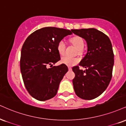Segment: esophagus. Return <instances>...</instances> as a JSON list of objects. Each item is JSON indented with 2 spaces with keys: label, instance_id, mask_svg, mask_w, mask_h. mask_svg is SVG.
Returning <instances> with one entry per match:
<instances>
[{
  "label": "esophagus",
  "instance_id": "1",
  "mask_svg": "<svg viewBox=\"0 0 126 126\" xmlns=\"http://www.w3.org/2000/svg\"><path fill=\"white\" fill-rule=\"evenodd\" d=\"M68 69H69V70H72V67L70 66H68Z\"/></svg>",
  "mask_w": 126,
  "mask_h": 126
}]
</instances>
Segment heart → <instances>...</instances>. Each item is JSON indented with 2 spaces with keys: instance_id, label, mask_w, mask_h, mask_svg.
<instances>
[{
  "instance_id": "heart-1",
  "label": "heart",
  "mask_w": 126,
  "mask_h": 126,
  "mask_svg": "<svg viewBox=\"0 0 126 126\" xmlns=\"http://www.w3.org/2000/svg\"><path fill=\"white\" fill-rule=\"evenodd\" d=\"M70 42L77 48V49L78 50V52L80 53L84 46V42L83 39L81 37H80V36H75V37H72L70 39ZM57 50H58L59 54L60 55L64 54L65 51V48H66V45H65L64 41H59L58 44H57ZM79 60L76 57H70L67 56H63L61 59V62L62 63L69 66H72L76 64L79 62Z\"/></svg>"
}]
</instances>
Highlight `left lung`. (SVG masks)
I'll return each instance as SVG.
<instances>
[{"mask_svg": "<svg viewBox=\"0 0 126 126\" xmlns=\"http://www.w3.org/2000/svg\"><path fill=\"white\" fill-rule=\"evenodd\" d=\"M72 32L86 41L87 53L79 66L72 68L75 77L73 79L74 90L84 100L97 97L108 87L112 78L114 53L110 39L94 28L73 29Z\"/></svg>", "mask_w": 126, "mask_h": 126, "instance_id": "obj_1", "label": "left lung"}]
</instances>
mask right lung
I'll list each match as a JSON object with an SVG mask.
<instances>
[{
  "instance_id": "add662e5",
  "label": "right lung",
  "mask_w": 126,
  "mask_h": 126,
  "mask_svg": "<svg viewBox=\"0 0 126 126\" xmlns=\"http://www.w3.org/2000/svg\"><path fill=\"white\" fill-rule=\"evenodd\" d=\"M72 34L69 30L46 27L30 34L23 43L20 61L22 79L29 93L37 100H47L56 95L68 71L64 64L53 66L60 60L57 44Z\"/></svg>"
}]
</instances>
